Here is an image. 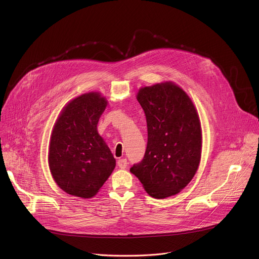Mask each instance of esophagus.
<instances>
[{
	"instance_id": "34e87169",
	"label": "esophagus",
	"mask_w": 259,
	"mask_h": 259,
	"mask_svg": "<svg viewBox=\"0 0 259 259\" xmlns=\"http://www.w3.org/2000/svg\"><path fill=\"white\" fill-rule=\"evenodd\" d=\"M117 164H118L119 168H121V169H125V168H127V166H128V162H127L126 159H120V160L117 162Z\"/></svg>"
}]
</instances>
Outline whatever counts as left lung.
Returning a JSON list of instances; mask_svg holds the SVG:
<instances>
[{"label": "left lung", "mask_w": 259, "mask_h": 259, "mask_svg": "<svg viewBox=\"0 0 259 259\" xmlns=\"http://www.w3.org/2000/svg\"><path fill=\"white\" fill-rule=\"evenodd\" d=\"M137 100L146 118L147 144L143 159L130 172L151 197L165 199L186 188L198 170L199 115L189 95L172 82L141 88Z\"/></svg>", "instance_id": "left-lung-1"}]
</instances>
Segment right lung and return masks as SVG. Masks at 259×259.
Returning a JSON list of instances; mask_svg holds the SVG:
<instances>
[{
	"label": "right lung",
	"mask_w": 259,
	"mask_h": 259,
	"mask_svg": "<svg viewBox=\"0 0 259 259\" xmlns=\"http://www.w3.org/2000/svg\"><path fill=\"white\" fill-rule=\"evenodd\" d=\"M107 101L98 92L69 101L59 115L50 140L49 168L65 193L94 197L116 167V160L97 132Z\"/></svg>",
	"instance_id": "add662e5"
}]
</instances>
